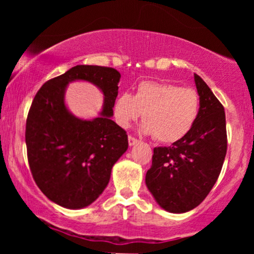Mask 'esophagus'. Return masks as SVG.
<instances>
[{
	"mask_svg": "<svg viewBox=\"0 0 254 254\" xmlns=\"http://www.w3.org/2000/svg\"><path fill=\"white\" fill-rule=\"evenodd\" d=\"M127 139H129V145H135L136 143H138V139L136 138V137L131 136L129 135V137H127Z\"/></svg>",
	"mask_w": 254,
	"mask_h": 254,
	"instance_id": "esophagus-1",
	"label": "esophagus"
}]
</instances>
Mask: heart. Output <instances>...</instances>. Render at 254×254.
Wrapping results in <instances>:
<instances>
[{
  "instance_id": "heart-1",
  "label": "heart",
  "mask_w": 254,
  "mask_h": 254,
  "mask_svg": "<svg viewBox=\"0 0 254 254\" xmlns=\"http://www.w3.org/2000/svg\"><path fill=\"white\" fill-rule=\"evenodd\" d=\"M199 94L177 84L142 81L135 94L122 93L116 99L115 118L123 127L143 113L142 130L162 143H174L190 132L199 115Z\"/></svg>"
}]
</instances>
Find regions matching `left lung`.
Wrapping results in <instances>:
<instances>
[{
  "label": "left lung",
  "mask_w": 254,
  "mask_h": 254,
  "mask_svg": "<svg viewBox=\"0 0 254 254\" xmlns=\"http://www.w3.org/2000/svg\"><path fill=\"white\" fill-rule=\"evenodd\" d=\"M199 115L193 127L171 147L154 148L145 184L159 205L170 212H186L199 205L216 183L227 153L223 105L194 74Z\"/></svg>",
  "instance_id": "left-lung-1"
}]
</instances>
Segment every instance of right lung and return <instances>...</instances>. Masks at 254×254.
<instances>
[{"mask_svg": "<svg viewBox=\"0 0 254 254\" xmlns=\"http://www.w3.org/2000/svg\"><path fill=\"white\" fill-rule=\"evenodd\" d=\"M119 78V71L109 66L76 65L46 81L32 101L25 132L28 165L40 191L63 208L94 202L127 149V131L111 119ZM75 79L92 82L104 93L98 119L78 120L66 109L64 92Z\"/></svg>", "mask_w": 254, "mask_h": 254, "instance_id": "add662e5", "label": "right lung"}]
</instances>
